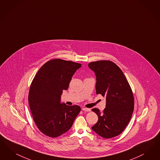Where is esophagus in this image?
Returning <instances> with one entry per match:
<instances>
[{
	"mask_svg": "<svg viewBox=\"0 0 160 160\" xmlns=\"http://www.w3.org/2000/svg\"><path fill=\"white\" fill-rule=\"evenodd\" d=\"M82 111H87V112L91 111V109L87 108H82Z\"/></svg>",
	"mask_w": 160,
	"mask_h": 160,
	"instance_id": "obj_1",
	"label": "esophagus"
}]
</instances>
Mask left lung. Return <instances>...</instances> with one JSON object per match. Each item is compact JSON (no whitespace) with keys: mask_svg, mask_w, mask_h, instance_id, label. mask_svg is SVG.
<instances>
[{"mask_svg":"<svg viewBox=\"0 0 160 160\" xmlns=\"http://www.w3.org/2000/svg\"><path fill=\"white\" fill-rule=\"evenodd\" d=\"M96 76V93L106 98V106L98 115V122L91 128L104 138L121 134L126 128L134 111V99L131 88L121 69L113 62L99 61L88 64Z\"/></svg>","mask_w":160,"mask_h":160,"instance_id":"1","label":"left lung"}]
</instances>
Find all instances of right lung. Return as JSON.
Returning <instances> with one entry per match:
<instances>
[{
	"label": "right lung",
	"mask_w": 160,
	"mask_h": 160,
	"mask_svg": "<svg viewBox=\"0 0 160 160\" xmlns=\"http://www.w3.org/2000/svg\"><path fill=\"white\" fill-rule=\"evenodd\" d=\"M81 63L55 59L42 67L31 83L29 104L33 120L42 132L57 137L71 128L81 111L78 105L61 103V95L67 90Z\"/></svg>",
	"instance_id": "obj_1"
}]
</instances>
